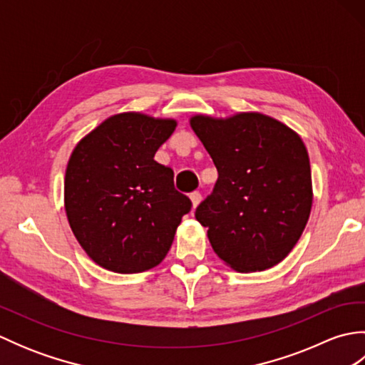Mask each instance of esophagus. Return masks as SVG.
Instances as JSON below:
<instances>
[{"instance_id": "1", "label": "esophagus", "mask_w": 365, "mask_h": 365, "mask_svg": "<svg viewBox=\"0 0 365 365\" xmlns=\"http://www.w3.org/2000/svg\"><path fill=\"white\" fill-rule=\"evenodd\" d=\"M190 199H191L192 208H196L199 205V202H200V199H202V196H200V192L195 191V192H191V195H190Z\"/></svg>"}]
</instances>
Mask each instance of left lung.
I'll use <instances>...</instances> for the list:
<instances>
[{
    "mask_svg": "<svg viewBox=\"0 0 365 365\" xmlns=\"http://www.w3.org/2000/svg\"><path fill=\"white\" fill-rule=\"evenodd\" d=\"M190 125L218 169L196 220L218 257L240 273L282 262L312 208L311 163L292 128L260 113L192 115Z\"/></svg>",
    "mask_w": 365,
    "mask_h": 365,
    "instance_id": "8db88e82",
    "label": "left lung"
}]
</instances>
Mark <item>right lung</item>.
I'll return each mask as SVG.
<instances>
[{
  "mask_svg": "<svg viewBox=\"0 0 365 365\" xmlns=\"http://www.w3.org/2000/svg\"><path fill=\"white\" fill-rule=\"evenodd\" d=\"M174 119L120 113L76 144L66 169L64 204L73 235L89 257L120 274L157 267L191 200L174 173L153 160L174 133Z\"/></svg>",
  "mask_w": 365,
  "mask_h": 365,
  "instance_id": "1",
  "label": "right lung"
}]
</instances>
